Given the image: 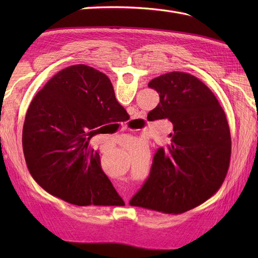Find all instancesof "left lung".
<instances>
[{
  "mask_svg": "<svg viewBox=\"0 0 258 258\" xmlns=\"http://www.w3.org/2000/svg\"><path fill=\"white\" fill-rule=\"evenodd\" d=\"M149 87L160 94V103L147 118L171 120L172 140L157 150L149 178L130 204L182 214L211 199L226 177L232 151L226 115L214 93L191 74L169 72Z\"/></svg>",
  "mask_w": 258,
  "mask_h": 258,
  "instance_id": "left-lung-1",
  "label": "left lung"
}]
</instances>
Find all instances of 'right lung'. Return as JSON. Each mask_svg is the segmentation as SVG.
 Returning a JSON list of instances; mask_svg holds the SVG:
<instances>
[{
    "mask_svg": "<svg viewBox=\"0 0 258 258\" xmlns=\"http://www.w3.org/2000/svg\"><path fill=\"white\" fill-rule=\"evenodd\" d=\"M126 115L105 74L84 64L59 71L26 112L22 144L33 178L70 204H123L89 142L106 124L123 122Z\"/></svg>",
    "mask_w": 258,
    "mask_h": 258,
    "instance_id": "1",
    "label": "right lung"
}]
</instances>
